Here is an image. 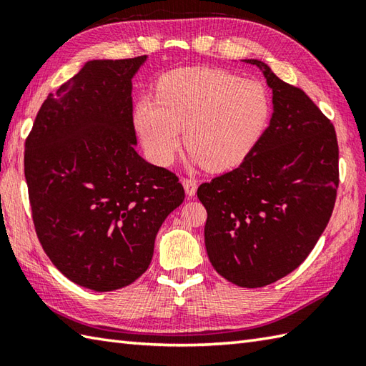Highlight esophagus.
Here are the masks:
<instances>
[{
	"label": "esophagus",
	"instance_id": "34e87169",
	"mask_svg": "<svg viewBox=\"0 0 366 366\" xmlns=\"http://www.w3.org/2000/svg\"><path fill=\"white\" fill-rule=\"evenodd\" d=\"M182 185H184V189H185V193H187V197H195V193H197V189H198V182L195 181V179H192V177H184L182 179Z\"/></svg>",
	"mask_w": 366,
	"mask_h": 366
}]
</instances>
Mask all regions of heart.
I'll list each match as a JSON object with an SVG mask.
<instances>
[{"instance_id": "obj_1", "label": "heart", "mask_w": 366, "mask_h": 366, "mask_svg": "<svg viewBox=\"0 0 366 366\" xmlns=\"http://www.w3.org/2000/svg\"><path fill=\"white\" fill-rule=\"evenodd\" d=\"M270 94L258 80L220 69L184 67L162 75L155 97L137 100L134 122L149 159L174 160L184 143L209 171L239 165L266 130Z\"/></svg>"}]
</instances>
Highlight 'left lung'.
Segmentation results:
<instances>
[{"mask_svg": "<svg viewBox=\"0 0 366 366\" xmlns=\"http://www.w3.org/2000/svg\"><path fill=\"white\" fill-rule=\"evenodd\" d=\"M272 89L269 127L242 163L198 187L207 211L209 261L228 282L262 287L291 274L321 237L335 206L333 124L300 88L258 59Z\"/></svg>", "mask_w": 366, "mask_h": 366, "instance_id": "1", "label": "left lung"}]
</instances>
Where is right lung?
<instances>
[{"mask_svg":"<svg viewBox=\"0 0 366 366\" xmlns=\"http://www.w3.org/2000/svg\"><path fill=\"white\" fill-rule=\"evenodd\" d=\"M146 58L88 61L45 99L25 142L39 242L61 274L99 292L144 274L185 198L174 173L135 151L132 79Z\"/></svg>","mask_w":366,"mask_h":366,"instance_id":"obj_1","label":"right lung"}]
</instances>
